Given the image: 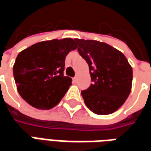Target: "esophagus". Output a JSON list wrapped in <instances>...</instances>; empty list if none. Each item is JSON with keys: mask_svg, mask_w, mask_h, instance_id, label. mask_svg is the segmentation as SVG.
<instances>
[{"mask_svg": "<svg viewBox=\"0 0 151 151\" xmlns=\"http://www.w3.org/2000/svg\"><path fill=\"white\" fill-rule=\"evenodd\" d=\"M77 81H78V78H77V77H74V78H73V82H74V83H76V82H77Z\"/></svg>", "mask_w": 151, "mask_h": 151, "instance_id": "esophagus-1", "label": "esophagus"}]
</instances>
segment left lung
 Masks as SVG:
<instances>
[{
	"label": "left lung",
	"mask_w": 151,
	"mask_h": 151,
	"mask_svg": "<svg viewBox=\"0 0 151 151\" xmlns=\"http://www.w3.org/2000/svg\"><path fill=\"white\" fill-rule=\"evenodd\" d=\"M80 56L89 65L91 85L82 91L87 108L97 115L118 110L131 91L133 69L123 53L108 43L75 39Z\"/></svg>",
	"instance_id": "8db88e82"
}]
</instances>
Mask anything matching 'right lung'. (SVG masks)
<instances>
[{
  "mask_svg": "<svg viewBox=\"0 0 151 151\" xmlns=\"http://www.w3.org/2000/svg\"><path fill=\"white\" fill-rule=\"evenodd\" d=\"M76 48L75 41L66 38L35 43L18 53L13 73L22 98L41 110L58 104L72 84L64 76L65 57Z\"/></svg>",
  "mask_w": 151,
  "mask_h": 151,
  "instance_id": "obj_1",
  "label": "right lung"
}]
</instances>
